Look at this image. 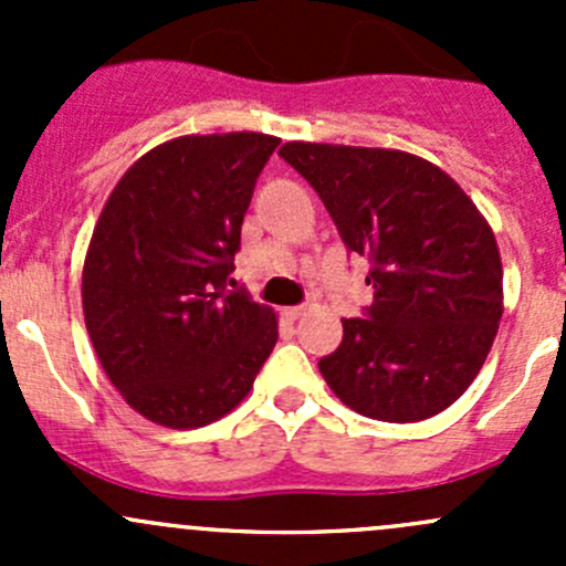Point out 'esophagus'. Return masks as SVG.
Here are the masks:
<instances>
[{
  "instance_id": "obj_1",
  "label": "esophagus",
  "mask_w": 566,
  "mask_h": 566,
  "mask_svg": "<svg viewBox=\"0 0 566 566\" xmlns=\"http://www.w3.org/2000/svg\"><path fill=\"white\" fill-rule=\"evenodd\" d=\"M282 315L287 319H298L304 315V306H287V310H282Z\"/></svg>"
}]
</instances>
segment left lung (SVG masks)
I'll return each mask as SVG.
<instances>
[{
	"instance_id": "8db88e82",
	"label": "left lung",
	"mask_w": 566,
	"mask_h": 566,
	"mask_svg": "<svg viewBox=\"0 0 566 566\" xmlns=\"http://www.w3.org/2000/svg\"><path fill=\"white\" fill-rule=\"evenodd\" d=\"M279 156L323 199L375 290L317 361L331 391L378 421L447 410L482 369L501 323L493 230L447 172L410 153L287 142Z\"/></svg>"
}]
</instances>
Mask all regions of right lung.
Returning a JSON list of instances; mask_svg holds the SVG:
<instances>
[{"mask_svg":"<svg viewBox=\"0 0 566 566\" xmlns=\"http://www.w3.org/2000/svg\"><path fill=\"white\" fill-rule=\"evenodd\" d=\"M276 136H180L114 186L82 276L84 323L114 389L156 424L188 430L247 397L276 317L235 287L241 224Z\"/></svg>","mask_w":566,"mask_h":566,"instance_id":"1","label":"right lung"}]
</instances>
